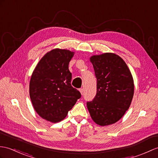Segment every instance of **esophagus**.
Returning a JSON list of instances; mask_svg holds the SVG:
<instances>
[{
	"mask_svg": "<svg viewBox=\"0 0 158 158\" xmlns=\"http://www.w3.org/2000/svg\"><path fill=\"white\" fill-rule=\"evenodd\" d=\"M79 91L81 92V95H83V93H84V89H83V88H81V89H79Z\"/></svg>",
	"mask_w": 158,
	"mask_h": 158,
	"instance_id": "1",
	"label": "esophagus"
}]
</instances>
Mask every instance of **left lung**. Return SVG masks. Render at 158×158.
Returning <instances> with one entry per match:
<instances>
[{
  "instance_id": "8db88e82",
  "label": "left lung",
  "mask_w": 158,
  "mask_h": 158,
  "mask_svg": "<svg viewBox=\"0 0 158 158\" xmlns=\"http://www.w3.org/2000/svg\"><path fill=\"white\" fill-rule=\"evenodd\" d=\"M97 79V93L87 106L91 118L100 126L118 121L129 109L134 94L133 79L123 58L113 53L90 58Z\"/></svg>"
}]
</instances>
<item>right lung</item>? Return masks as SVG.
I'll return each instance as SVG.
<instances>
[{
  "mask_svg": "<svg viewBox=\"0 0 158 158\" xmlns=\"http://www.w3.org/2000/svg\"><path fill=\"white\" fill-rule=\"evenodd\" d=\"M74 52L56 48L47 52L40 60L31 77L29 96L39 116L52 123L67 116L81 96L73 87L69 64Z\"/></svg>",
  "mask_w": 158,
  "mask_h": 158,
  "instance_id": "obj_1",
  "label": "right lung"
}]
</instances>
